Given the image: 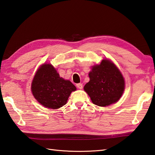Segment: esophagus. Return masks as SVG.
Returning <instances> with one entry per match:
<instances>
[{"label": "esophagus", "instance_id": "34e87169", "mask_svg": "<svg viewBox=\"0 0 155 155\" xmlns=\"http://www.w3.org/2000/svg\"><path fill=\"white\" fill-rule=\"evenodd\" d=\"M76 86H77V87L78 88V89H82L83 88V85H82V84H78L77 85H76Z\"/></svg>", "mask_w": 155, "mask_h": 155}]
</instances>
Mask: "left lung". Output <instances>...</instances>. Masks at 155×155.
Wrapping results in <instances>:
<instances>
[{
    "label": "left lung",
    "instance_id": "1",
    "mask_svg": "<svg viewBox=\"0 0 155 155\" xmlns=\"http://www.w3.org/2000/svg\"><path fill=\"white\" fill-rule=\"evenodd\" d=\"M89 77L90 80L84 89L93 104L107 107L116 103L122 97L125 81L122 73L110 60L103 59L100 64L93 66Z\"/></svg>",
    "mask_w": 155,
    "mask_h": 155
}]
</instances>
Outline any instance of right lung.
Masks as SVG:
<instances>
[{"label":"right lung","mask_w":155,"mask_h":155,"mask_svg":"<svg viewBox=\"0 0 155 155\" xmlns=\"http://www.w3.org/2000/svg\"><path fill=\"white\" fill-rule=\"evenodd\" d=\"M31 89L33 95L41 104L52 109L65 105L71 93L76 90L70 81L60 77L51 64H44L37 71Z\"/></svg>","instance_id":"add662e5"}]
</instances>
